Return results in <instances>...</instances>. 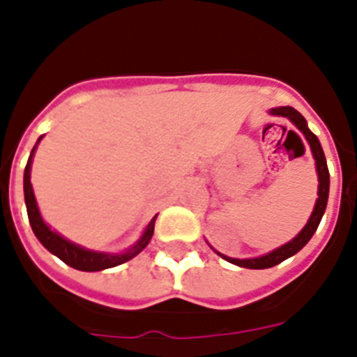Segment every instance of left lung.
Instances as JSON below:
<instances>
[{
    "label": "left lung",
    "mask_w": 357,
    "mask_h": 357,
    "mask_svg": "<svg viewBox=\"0 0 357 357\" xmlns=\"http://www.w3.org/2000/svg\"><path fill=\"white\" fill-rule=\"evenodd\" d=\"M271 114H276V116H285L291 122L296 126V128L304 133L305 140L310 142L311 153L315 157V165H317V176H319V198L315 202V207H313V213H311L310 220L304 226V229L300 231L293 241H289L287 244H283L280 248L272 250L268 254L261 255V257H252V259H234V257H228V255L220 254L217 252L222 259L229 261V263H234L237 266H244V268H271V266L280 265L282 261H285L287 257L294 255L296 252L304 248L305 244L310 243V238L313 237V234L319 228V224H321V218L326 211V204H328V192H330V172H328V165H326V157H324V151H322V146L317 139L315 133H311L310 128H307V122L302 114L293 107H276L271 109Z\"/></svg>",
    "instance_id": "left-lung-1"
}]
</instances>
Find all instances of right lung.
I'll use <instances>...</instances> for the list:
<instances>
[{
	"label": "right lung",
	"mask_w": 357,
	"mask_h": 357,
	"mask_svg": "<svg viewBox=\"0 0 357 357\" xmlns=\"http://www.w3.org/2000/svg\"><path fill=\"white\" fill-rule=\"evenodd\" d=\"M42 139V137H40ZM40 139L36 140V144L40 142ZM35 148L31 150L29 161L25 165L24 172V196H25V207H27V217H29V224L33 228V234L36 235V238L40 241L42 246L46 250H50L53 255H57L59 259L64 261L66 265L74 266L77 271L85 272H98L105 271V268H111V266L122 265L126 261L133 259L135 255L140 254L142 250L148 246L151 235H153V228H155V218L157 215L150 220V224L146 226L142 237L137 241V243L128 248L123 254H105V252H94V250H86L79 244L70 243L68 238L61 237L57 231H53L50 226H47L40 217V211H38V206H36L35 192H33V185H31V162H33V153L36 150Z\"/></svg>",
	"instance_id": "1"
}]
</instances>
